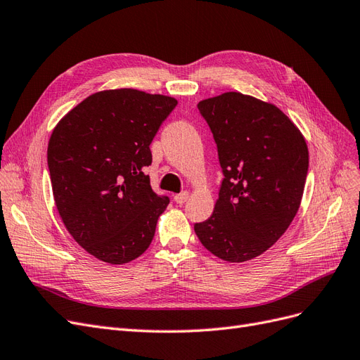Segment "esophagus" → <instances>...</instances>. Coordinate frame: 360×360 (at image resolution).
I'll list each match as a JSON object with an SVG mask.
<instances>
[{"mask_svg": "<svg viewBox=\"0 0 360 360\" xmlns=\"http://www.w3.org/2000/svg\"><path fill=\"white\" fill-rule=\"evenodd\" d=\"M188 198H189V192H186V191L181 192V193L174 195V201H176V202H177V204H180V205L186 202V201H188Z\"/></svg>", "mask_w": 360, "mask_h": 360, "instance_id": "esophagus-1", "label": "esophagus"}]
</instances>
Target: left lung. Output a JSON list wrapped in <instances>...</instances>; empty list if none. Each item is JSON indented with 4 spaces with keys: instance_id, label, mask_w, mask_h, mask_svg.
<instances>
[{
    "instance_id": "obj_1",
    "label": "left lung",
    "mask_w": 360,
    "mask_h": 360,
    "mask_svg": "<svg viewBox=\"0 0 360 360\" xmlns=\"http://www.w3.org/2000/svg\"><path fill=\"white\" fill-rule=\"evenodd\" d=\"M224 172L209 219L195 224L202 246L230 263L252 259L278 242L296 216L309 153L278 106L228 91L201 101Z\"/></svg>"
}]
</instances>
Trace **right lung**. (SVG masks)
<instances>
[{"mask_svg":"<svg viewBox=\"0 0 360 360\" xmlns=\"http://www.w3.org/2000/svg\"><path fill=\"white\" fill-rule=\"evenodd\" d=\"M174 97L134 89L94 93L52 130L48 167L57 210L86 252L110 264L143 255L169 198L150 186V144Z\"/></svg>","mask_w":360,"mask_h":360,"instance_id":"obj_1","label":"right lung"}]
</instances>
